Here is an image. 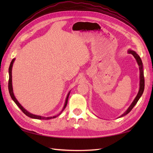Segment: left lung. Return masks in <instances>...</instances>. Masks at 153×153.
<instances>
[{"label": "left lung", "instance_id": "1", "mask_svg": "<svg viewBox=\"0 0 153 153\" xmlns=\"http://www.w3.org/2000/svg\"><path fill=\"white\" fill-rule=\"evenodd\" d=\"M128 53L133 54V56L135 57V58L136 59V60H137V64L139 65V70H140V87H139V92L137 93V95L136 96L135 99H134V101H133V102L131 103V105H130V106H129L128 109L124 113H123L122 116H120V117H122L123 116L128 114L131 111V110L133 109V108H134L135 105H136V103L137 102L139 99H140V97H141V95H143V91H144V88H145L144 72H143V63H142L141 58L139 57V55L134 51H129Z\"/></svg>", "mask_w": 153, "mask_h": 153}]
</instances>
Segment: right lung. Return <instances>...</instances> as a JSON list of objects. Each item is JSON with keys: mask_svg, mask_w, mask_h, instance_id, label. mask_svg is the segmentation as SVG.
<instances>
[{"mask_svg": "<svg viewBox=\"0 0 153 153\" xmlns=\"http://www.w3.org/2000/svg\"><path fill=\"white\" fill-rule=\"evenodd\" d=\"M14 59H12L11 63H10V67H9V80H8V90H9V93H10V97L12 99V100H14V102L17 105V106L19 107V108L21 109L22 111L24 112L25 115L30 117V118H35V119H39V120H50V119H52V118H56V116H54L53 117H43V116H37V115H35V114H31L29 112H27L26 110L24 109V108H23V106L20 105L18 102V101L17 100V99H16V97H14V93H13V89H12V65H13V63H14ZM69 95H70V93L68 94V96L66 97V102H65V105H64V106L63 108V110L62 111L64 110V108H66V106L67 105V103H68V97H69ZM59 114V115H60Z\"/></svg>", "mask_w": 153, "mask_h": 153, "instance_id": "right-lung-1", "label": "right lung"}]
</instances>
